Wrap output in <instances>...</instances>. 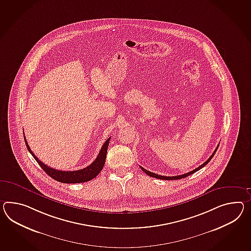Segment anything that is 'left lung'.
Listing matches in <instances>:
<instances>
[{
	"instance_id": "left-lung-1",
	"label": "left lung",
	"mask_w": 251,
	"mask_h": 251,
	"mask_svg": "<svg viewBox=\"0 0 251 251\" xmlns=\"http://www.w3.org/2000/svg\"><path fill=\"white\" fill-rule=\"evenodd\" d=\"M220 146V144L217 146V148L215 149L214 152L212 153V155L208 158V160H206L203 164L200 166V167H198V168H196L195 170H193L192 171H190V172H188V173H185V174H182V175H178V176H172V177H167V176H160L159 174H156V173H153V172H151V171H147V170H145L144 168H142L141 167V170L144 171L146 174H148L149 176H151V177H156V178H159V179H165V180H172V179H179V178H183V177H188V176H190L191 174H193V173H195L198 171H200L201 169H202L204 166L207 165L208 162L210 161V159L213 158V156L215 155V153L217 151V150H218V148Z\"/></svg>"
}]
</instances>
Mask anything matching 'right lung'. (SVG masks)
I'll return each instance as SVG.
<instances>
[{
    "mask_svg": "<svg viewBox=\"0 0 251 251\" xmlns=\"http://www.w3.org/2000/svg\"><path fill=\"white\" fill-rule=\"evenodd\" d=\"M25 141L28 151L32 155V157L35 159V160L38 162V164L41 166V168L49 175L50 177H52L53 179H55V180L61 182V183H82V182L89 181L92 178L97 177L99 173L103 169L106 155H107V150H108V146H109V143H110V137L104 142L102 147L99 152L97 158L95 159V160L92 162L91 165L86 167L82 170L74 171H58V170L52 169L49 166L44 164L40 159L37 158L36 156L34 155V153L31 151V148L29 147L25 138Z\"/></svg>",
    "mask_w": 251,
    "mask_h": 251,
    "instance_id": "add662e5",
    "label": "right lung"
}]
</instances>
